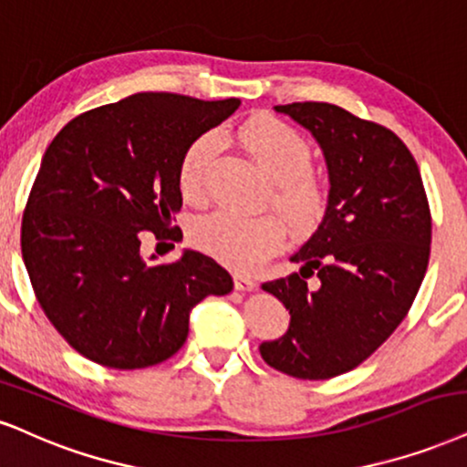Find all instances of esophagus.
Wrapping results in <instances>:
<instances>
[{
  "label": "esophagus",
  "mask_w": 467,
  "mask_h": 467,
  "mask_svg": "<svg viewBox=\"0 0 467 467\" xmlns=\"http://www.w3.org/2000/svg\"><path fill=\"white\" fill-rule=\"evenodd\" d=\"M234 285H235V290H238V292H253L257 287L255 279L246 277V275H240V273L234 275Z\"/></svg>",
  "instance_id": "1"
}]
</instances>
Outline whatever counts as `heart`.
<instances>
[{
	"label": "heart",
	"mask_w": 467,
	"mask_h": 467,
	"mask_svg": "<svg viewBox=\"0 0 467 467\" xmlns=\"http://www.w3.org/2000/svg\"><path fill=\"white\" fill-rule=\"evenodd\" d=\"M224 134V131H223ZM238 140L253 162L273 182L270 201L296 232H307L320 221L327 194L312 171V147L301 131L273 117L253 119L238 130ZM218 138L203 134L182 155L177 183L190 201L207 192V169L216 155ZM190 238L197 249L224 266L249 273L262 266L285 244V227L277 216H246L216 210L194 221Z\"/></svg>",
	"instance_id": "b5f03b06"
}]
</instances>
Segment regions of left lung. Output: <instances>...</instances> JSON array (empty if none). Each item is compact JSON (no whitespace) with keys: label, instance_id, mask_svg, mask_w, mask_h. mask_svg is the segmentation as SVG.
<instances>
[{"label":"left lung","instance_id":"obj_1","mask_svg":"<svg viewBox=\"0 0 467 467\" xmlns=\"http://www.w3.org/2000/svg\"><path fill=\"white\" fill-rule=\"evenodd\" d=\"M275 110L312 131L331 190L318 229L290 257L301 270L262 285L290 309V327L260 353L275 370L318 381L359 366L410 312L429 266L431 210L416 160L392 130L333 103Z\"/></svg>","mask_w":467,"mask_h":467}]
</instances>
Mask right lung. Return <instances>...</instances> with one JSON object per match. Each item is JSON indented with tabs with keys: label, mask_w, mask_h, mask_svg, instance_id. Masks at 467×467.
<instances>
[{
	"label": "right lung",
	"mask_w": 467,
	"mask_h": 467,
	"mask_svg": "<svg viewBox=\"0 0 467 467\" xmlns=\"http://www.w3.org/2000/svg\"><path fill=\"white\" fill-rule=\"evenodd\" d=\"M238 106L138 93L79 114L51 140L23 212L21 251L45 316L86 359L117 370L160 364L186 342L194 305L234 290L203 253L151 264L140 240L180 238L171 223L182 155Z\"/></svg>",
	"instance_id": "right-lung-1"
}]
</instances>
